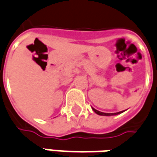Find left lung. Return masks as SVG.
<instances>
[{
    "label": "left lung",
    "mask_w": 157,
    "mask_h": 157,
    "mask_svg": "<svg viewBox=\"0 0 157 157\" xmlns=\"http://www.w3.org/2000/svg\"><path fill=\"white\" fill-rule=\"evenodd\" d=\"M94 109V111L98 115H99V116H115V115H118V114H121V113H122V111H120V112H117V113H104V112H100V111H98L97 109Z\"/></svg>",
    "instance_id": "1"
}]
</instances>
